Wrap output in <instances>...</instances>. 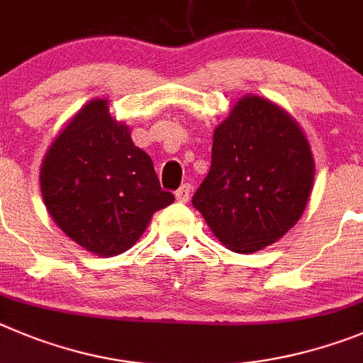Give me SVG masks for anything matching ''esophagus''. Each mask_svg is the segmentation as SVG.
Masks as SVG:
<instances>
[{
	"label": "esophagus",
	"mask_w": 363,
	"mask_h": 363,
	"mask_svg": "<svg viewBox=\"0 0 363 363\" xmlns=\"http://www.w3.org/2000/svg\"><path fill=\"white\" fill-rule=\"evenodd\" d=\"M189 194H191V186L182 184L181 188L175 191V199H177L179 202H188L189 201Z\"/></svg>",
	"instance_id": "34e87169"
}]
</instances>
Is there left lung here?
I'll use <instances>...</instances> for the list:
<instances>
[{
    "instance_id": "obj_1",
    "label": "left lung",
    "mask_w": 363,
    "mask_h": 363,
    "mask_svg": "<svg viewBox=\"0 0 363 363\" xmlns=\"http://www.w3.org/2000/svg\"><path fill=\"white\" fill-rule=\"evenodd\" d=\"M313 179L298 123L264 97L244 96L215 128L210 172L191 202L228 250L255 253L298 222Z\"/></svg>"
}]
</instances>
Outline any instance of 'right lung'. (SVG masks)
<instances>
[{
  "instance_id": "right-lung-1",
  "label": "right lung",
  "mask_w": 363,
  "mask_h": 363,
  "mask_svg": "<svg viewBox=\"0 0 363 363\" xmlns=\"http://www.w3.org/2000/svg\"><path fill=\"white\" fill-rule=\"evenodd\" d=\"M39 184L55 224L99 257L130 250L153 213L175 201L128 126L110 116L106 99L84 104L55 137Z\"/></svg>"
}]
</instances>
